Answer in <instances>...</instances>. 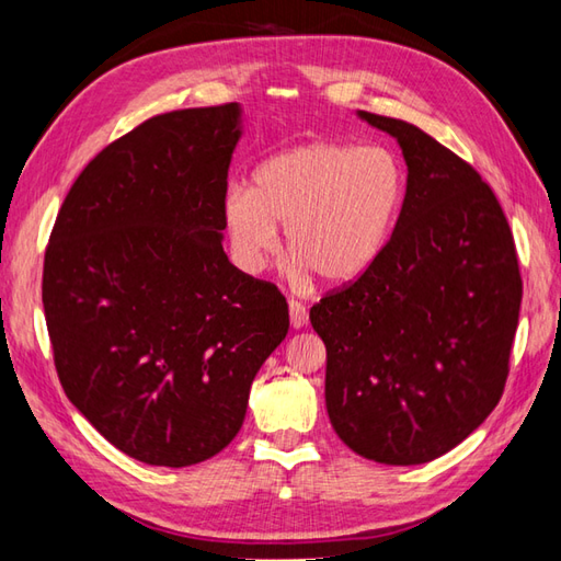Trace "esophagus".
<instances>
[{"label": "esophagus", "instance_id": "34e87169", "mask_svg": "<svg viewBox=\"0 0 561 561\" xmlns=\"http://www.w3.org/2000/svg\"><path fill=\"white\" fill-rule=\"evenodd\" d=\"M289 320H291V325L296 330H301V328L308 325V311H306V306L301 301H296V299L289 301Z\"/></svg>", "mask_w": 561, "mask_h": 561}]
</instances>
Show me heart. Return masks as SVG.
<instances>
[{"label":"heart","instance_id":"b5f03b06","mask_svg":"<svg viewBox=\"0 0 561 561\" xmlns=\"http://www.w3.org/2000/svg\"><path fill=\"white\" fill-rule=\"evenodd\" d=\"M402 190V169L388 149L308 141L262 161L250 190L226 193L224 231L238 267L257 272L277 248L282 224L291 272L340 287L364 277L386 250Z\"/></svg>","mask_w":561,"mask_h":561}]
</instances>
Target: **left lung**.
Listing matches in <instances>:
<instances>
[{"label":"left lung","mask_w":561,"mask_h":561,"mask_svg":"<svg viewBox=\"0 0 561 561\" xmlns=\"http://www.w3.org/2000/svg\"><path fill=\"white\" fill-rule=\"evenodd\" d=\"M398 139L408 190L383 253L325 294V404L359 456L420 465L468 438L502 400L523 282L504 209L480 173L396 117L356 113Z\"/></svg>","instance_id":"obj_1"}]
</instances>
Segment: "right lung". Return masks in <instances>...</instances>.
Returning a JSON list of instances; mask_svg holds the SVG:
<instances>
[{
	"label": "right lung",
	"mask_w": 561,
	"mask_h": 561,
	"mask_svg": "<svg viewBox=\"0 0 561 561\" xmlns=\"http://www.w3.org/2000/svg\"><path fill=\"white\" fill-rule=\"evenodd\" d=\"M241 105L173 111L115 139L67 193L43 265L55 368L129 458L187 468L245 420L289 330L287 299L224 253Z\"/></svg>",
	"instance_id": "right-lung-1"
}]
</instances>
